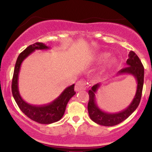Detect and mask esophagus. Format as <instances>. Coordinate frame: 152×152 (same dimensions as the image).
<instances>
[{
    "label": "esophagus",
    "mask_w": 152,
    "mask_h": 152,
    "mask_svg": "<svg viewBox=\"0 0 152 152\" xmlns=\"http://www.w3.org/2000/svg\"><path fill=\"white\" fill-rule=\"evenodd\" d=\"M86 89V84L85 81H78L76 82V86H75V91H79L81 90Z\"/></svg>",
    "instance_id": "1"
}]
</instances>
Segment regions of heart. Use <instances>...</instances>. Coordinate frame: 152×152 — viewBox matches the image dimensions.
<instances>
[{"mask_svg":"<svg viewBox=\"0 0 152 152\" xmlns=\"http://www.w3.org/2000/svg\"><path fill=\"white\" fill-rule=\"evenodd\" d=\"M109 55V54L108 53H99L94 57V61H96L97 62L103 61L106 60V59L108 58ZM116 63V58H114V57H111V58H109L107 61H106L105 63V65H104V67H103V70H105L106 68H109L110 66L114 65Z\"/></svg>","mask_w":152,"mask_h":152,"instance_id":"heart-1","label":"heart"}]
</instances>
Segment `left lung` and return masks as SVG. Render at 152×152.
I'll list each match as a JSON object with an SVG mask.
<instances>
[{"mask_svg":"<svg viewBox=\"0 0 152 152\" xmlns=\"http://www.w3.org/2000/svg\"><path fill=\"white\" fill-rule=\"evenodd\" d=\"M127 67L122 69L118 72V74H129L133 76L137 81V91L133 100L125 109L117 113H108L99 107L96 101V96L102 83H99L91 87L88 91L89 101L88 104V111L91 119L99 125L105 126H112L124 121L137 109L140 103L144 84V69L140 59L134 51L131 50L129 53V58L126 61Z\"/></svg>","mask_w":152,"mask_h":152,"instance_id":"1","label":"left lung"}]
</instances>
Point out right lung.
I'll return each mask as SVG.
<instances>
[{
  "instance_id": "1",
  "label": "right lung",
  "mask_w": 152,
  "mask_h": 152,
  "mask_svg": "<svg viewBox=\"0 0 152 152\" xmlns=\"http://www.w3.org/2000/svg\"><path fill=\"white\" fill-rule=\"evenodd\" d=\"M50 49L43 43H36L31 45L20 53L15 63L14 73L12 80V94L15 102L22 112L33 121L43 124H49L59 121L64 116L66 105L71 98L76 94L74 85L68 86L55 100L44 105H33L26 102L22 99L18 89V75L23 61L36 50Z\"/></svg>"
}]
</instances>
